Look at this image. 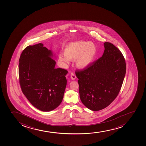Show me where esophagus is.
Segmentation results:
<instances>
[{
	"label": "esophagus",
	"instance_id": "obj_1",
	"mask_svg": "<svg viewBox=\"0 0 146 146\" xmlns=\"http://www.w3.org/2000/svg\"><path fill=\"white\" fill-rule=\"evenodd\" d=\"M70 78H71V79H72V80H75L76 79V74L73 73V72H72L71 74H70Z\"/></svg>",
	"mask_w": 146,
	"mask_h": 146
}]
</instances>
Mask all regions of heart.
Returning a JSON list of instances; mask_svg holds the SVG:
<instances>
[{
	"label": "heart",
	"instance_id": "obj_1",
	"mask_svg": "<svg viewBox=\"0 0 146 146\" xmlns=\"http://www.w3.org/2000/svg\"><path fill=\"white\" fill-rule=\"evenodd\" d=\"M96 53V46L92 41L71 42L64 48V54L59 55V60L68 64L70 61L76 59L75 63L77 68L85 69L92 64Z\"/></svg>",
	"mask_w": 146,
	"mask_h": 146
}]
</instances>
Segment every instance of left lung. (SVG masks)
Segmentation results:
<instances>
[{"label":"left lung","instance_id":"left-lung-1","mask_svg":"<svg viewBox=\"0 0 146 146\" xmlns=\"http://www.w3.org/2000/svg\"><path fill=\"white\" fill-rule=\"evenodd\" d=\"M104 46L102 57L76 72L81 101L93 111L105 108L115 99L126 74V62L120 50L109 42Z\"/></svg>","mask_w":146,"mask_h":146}]
</instances>
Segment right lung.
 I'll return each mask as SVG.
<instances>
[{
  "instance_id": "add662e5",
  "label": "right lung",
  "mask_w": 146,
  "mask_h": 146,
  "mask_svg": "<svg viewBox=\"0 0 146 146\" xmlns=\"http://www.w3.org/2000/svg\"><path fill=\"white\" fill-rule=\"evenodd\" d=\"M54 54L39 43L24 49L19 60V83L30 102L40 111H50L62 102L68 71L56 68Z\"/></svg>"
}]
</instances>
